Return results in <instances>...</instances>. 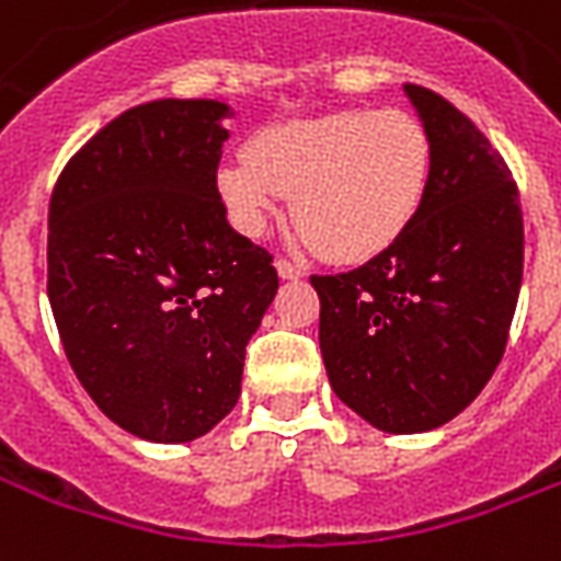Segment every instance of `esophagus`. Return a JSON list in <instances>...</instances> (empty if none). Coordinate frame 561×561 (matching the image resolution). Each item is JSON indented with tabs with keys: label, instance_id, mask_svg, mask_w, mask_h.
<instances>
[{
	"label": "esophagus",
	"instance_id": "1",
	"mask_svg": "<svg viewBox=\"0 0 561 561\" xmlns=\"http://www.w3.org/2000/svg\"><path fill=\"white\" fill-rule=\"evenodd\" d=\"M276 270H279L282 279H300L302 273H306V270H302V264H297V261H291V259L276 261Z\"/></svg>",
	"mask_w": 561,
	"mask_h": 561
}]
</instances>
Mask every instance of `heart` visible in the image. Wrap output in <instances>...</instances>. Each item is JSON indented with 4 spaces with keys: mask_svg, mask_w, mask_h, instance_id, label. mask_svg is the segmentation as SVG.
Listing matches in <instances>:
<instances>
[{
    "mask_svg": "<svg viewBox=\"0 0 561 561\" xmlns=\"http://www.w3.org/2000/svg\"><path fill=\"white\" fill-rule=\"evenodd\" d=\"M431 181L425 127L398 110H342L261 130L219 165L231 222L259 238L294 196V217L330 261H368L422 210Z\"/></svg>",
    "mask_w": 561,
    "mask_h": 561,
    "instance_id": "heart-1",
    "label": "heart"
}]
</instances>
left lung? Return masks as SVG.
<instances>
[{
	"mask_svg": "<svg viewBox=\"0 0 561 561\" xmlns=\"http://www.w3.org/2000/svg\"><path fill=\"white\" fill-rule=\"evenodd\" d=\"M431 139L413 226L363 267L312 276L330 386L389 434L446 425L496 371L524 279L520 193L449 101L404 85Z\"/></svg>",
	"mask_w": 561,
	"mask_h": 561,
	"instance_id": "left-lung-1",
	"label": "left lung"
}]
</instances>
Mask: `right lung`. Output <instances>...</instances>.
<instances>
[{"mask_svg": "<svg viewBox=\"0 0 561 561\" xmlns=\"http://www.w3.org/2000/svg\"><path fill=\"white\" fill-rule=\"evenodd\" d=\"M219 101L122 112L61 169L47 294L61 347L118 428L186 443L240 398L243 356L276 297L264 247L228 226Z\"/></svg>", "mask_w": 561, "mask_h": 561, "instance_id": "obj_1", "label": "right lung"}]
</instances>
